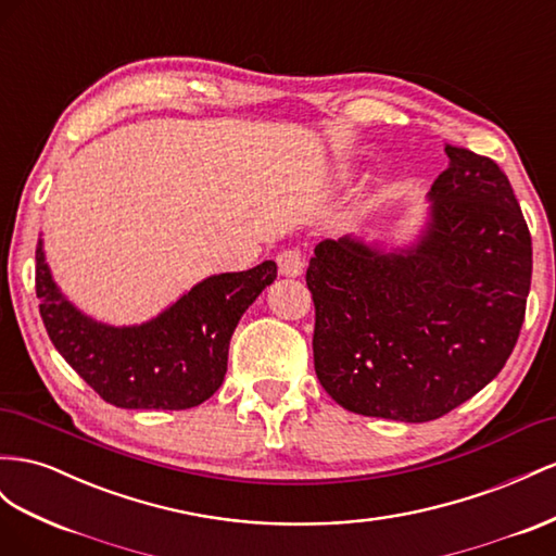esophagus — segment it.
<instances>
[{
	"label": "esophagus",
	"instance_id": "obj_1",
	"mask_svg": "<svg viewBox=\"0 0 556 556\" xmlns=\"http://www.w3.org/2000/svg\"><path fill=\"white\" fill-rule=\"evenodd\" d=\"M278 271L282 276H290V278H296L304 274V257L302 252L299 250H282L278 254Z\"/></svg>",
	"mask_w": 556,
	"mask_h": 556
}]
</instances>
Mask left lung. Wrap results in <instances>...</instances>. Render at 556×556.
Wrapping results in <instances>:
<instances>
[{
	"instance_id": "8db88e82",
	"label": "left lung",
	"mask_w": 556,
	"mask_h": 556,
	"mask_svg": "<svg viewBox=\"0 0 556 556\" xmlns=\"http://www.w3.org/2000/svg\"><path fill=\"white\" fill-rule=\"evenodd\" d=\"M416 241L315 245L313 359L343 409L434 421L505 367L527 311L531 233L496 161L446 144Z\"/></svg>"
}]
</instances>
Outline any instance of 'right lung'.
Returning <instances> with one entry per match:
<instances>
[{"label":"right lung","instance_id":"obj_1","mask_svg":"<svg viewBox=\"0 0 556 556\" xmlns=\"http://www.w3.org/2000/svg\"><path fill=\"white\" fill-rule=\"evenodd\" d=\"M276 262L193 285L156 318L114 327L60 292L37 243V296L58 353L96 393L122 409H191L222 386L229 341L248 306L276 280Z\"/></svg>","mask_w":556,"mask_h":556}]
</instances>
